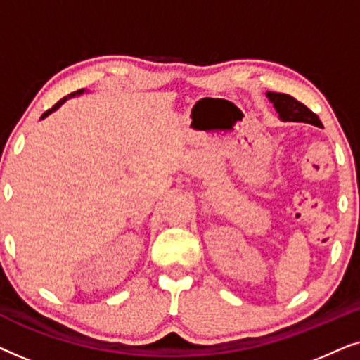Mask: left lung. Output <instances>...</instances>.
Returning a JSON list of instances; mask_svg holds the SVG:
<instances>
[{
    "mask_svg": "<svg viewBox=\"0 0 360 360\" xmlns=\"http://www.w3.org/2000/svg\"><path fill=\"white\" fill-rule=\"evenodd\" d=\"M265 95H267L269 101L274 105L275 111L278 112L280 121L307 122V124H313V126L321 124L319 117L314 115L311 110H308L303 103L295 100L293 96L285 95V93H275V91H267Z\"/></svg>",
    "mask_w": 360,
    "mask_h": 360,
    "instance_id": "left-lung-1",
    "label": "left lung"
}]
</instances>
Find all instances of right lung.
Masks as SVG:
<instances>
[{
	"mask_svg": "<svg viewBox=\"0 0 360 360\" xmlns=\"http://www.w3.org/2000/svg\"><path fill=\"white\" fill-rule=\"evenodd\" d=\"M85 91H86V90H78V91H73V93H70V95H68V96H63L62 100L57 103V105H53V108H51V110H47L46 112H44V115L41 116V120H44V117H47L49 115H52L53 111H57L58 108H60V106L63 105V103H65L67 100H70V98H73V96H80V95H83V93H85Z\"/></svg>",
	"mask_w": 360,
	"mask_h": 360,
	"instance_id": "right-lung-1",
	"label": "right lung"
}]
</instances>
